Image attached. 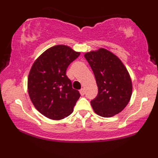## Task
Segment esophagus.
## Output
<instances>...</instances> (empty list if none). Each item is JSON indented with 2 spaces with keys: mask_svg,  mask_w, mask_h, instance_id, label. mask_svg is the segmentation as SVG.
Returning <instances> with one entry per match:
<instances>
[{
  "mask_svg": "<svg viewBox=\"0 0 158 158\" xmlns=\"http://www.w3.org/2000/svg\"><path fill=\"white\" fill-rule=\"evenodd\" d=\"M79 92H80V94L81 96H84L85 94V89L84 88H81L80 90H79Z\"/></svg>",
  "mask_w": 158,
  "mask_h": 158,
  "instance_id": "1",
  "label": "esophagus"
}]
</instances>
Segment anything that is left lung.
Returning <instances> with one entry per match:
<instances>
[{
	"instance_id": "left-lung-1",
	"label": "left lung",
	"mask_w": 158,
	"mask_h": 158,
	"mask_svg": "<svg viewBox=\"0 0 158 158\" xmlns=\"http://www.w3.org/2000/svg\"><path fill=\"white\" fill-rule=\"evenodd\" d=\"M94 72L98 95L91 100L94 112L102 117H112L124 109L132 96L130 74L122 62L104 48L85 54Z\"/></svg>"
}]
</instances>
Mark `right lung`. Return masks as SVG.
<instances>
[{"label":"right lung","instance_id":"1","mask_svg":"<svg viewBox=\"0 0 158 158\" xmlns=\"http://www.w3.org/2000/svg\"><path fill=\"white\" fill-rule=\"evenodd\" d=\"M79 54L67 45H58L34 62L28 77V92L36 109L45 117L60 120L73 113L80 94L72 87L66 70Z\"/></svg>","mask_w":158,"mask_h":158}]
</instances>
